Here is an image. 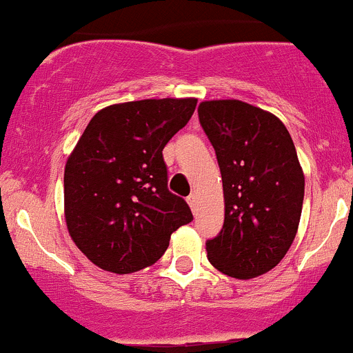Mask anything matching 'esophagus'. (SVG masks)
I'll use <instances>...</instances> for the list:
<instances>
[{"mask_svg":"<svg viewBox=\"0 0 353 353\" xmlns=\"http://www.w3.org/2000/svg\"><path fill=\"white\" fill-rule=\"evenodd\" d=\"M187 202H188V205H190L192 211H195V208H197V195L190 194V195H188V197H187Z\"/></svg>","mask_w":353,"mask_h":353,"instance_id":"34e87169","label":"esophagus"}]
</instances>
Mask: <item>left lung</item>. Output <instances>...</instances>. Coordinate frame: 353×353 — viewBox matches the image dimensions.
<instances>
[{
    "mask_svg": "<svg viewBox=\"0 0 353 353\" xmlns=\"http://www.w3.org/2000/svg\"><path fill=\"white\" fill-rule=\"evenodd\" d=\"M199 121L216 151L225 223L205 242L218 271L250 280L273 270L294 243L303 178L287 127L270 111L239 99L199 104Z\"/></svg>",
    "mask_w": 353,
    "mask_h": 353,
    "instance_id": "obj_1",
    "label": "left lung"
}]
</instances>
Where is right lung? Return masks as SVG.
<instances>
[{"mask_svg":"<svg viewBox=\"0 0 353 353\" xmlns=\"http://www.w3.org/2000/svg\"><path fill=\"white\" fill-rule=\"evenodd\" d=\"M195 97L118 103L97 111L65 165V221L97 268L128 274L154 264L192 221L168 190L163 149L194 114Z\"/></svg>","mask_w":353,"mask_h":353,"instance_id":"add662e5","label":"right lung"}]
</instances>
